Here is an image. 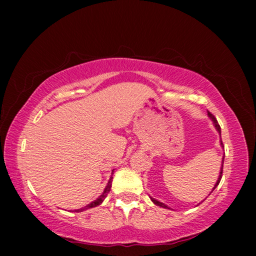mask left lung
<instances>
[{
    "instance_id": "obj_1",
    "label": "left lung",
    "mask_w": 256,
    "mask_h": 256,
    "mask_svg": "<svg viewBox=\"0 0 256 256\" xmlns=\"http://www.w3.org/2000/svg\"><path fill=\"white\" fill-rule=\"evenodd\" d=\"M208 116H209L210 118V120H212V123H214V126L216 128V131H218V133H219V136H220V146H222V148H224V144H222V128H220V126H219V124H218V122H216V120L214 118V116L211 114L210 112H208ZM224 156H222V168H220V172H219V177H218V180H216V184H214V188L211 190V192L210 193H212L214 190V188H216V186L219 185V183H220V180H222V167H224ZM210 196V194H209ZM150 198H151V201H152L156 206H162V208H164V209H170V206H166L164 204V203H162V202H160V201H158V200H156V198H151L150 196ZM198 204H200V203H198Z\"/></svg>"
}]
</instances>
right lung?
<instances>
[{
  "instance_id": "add662e5",
  "label": "right lung",
  "mask_w": 256,
  "mask_h": 256,
  "mask_svg": "<svg viewBox=\"0 0 256 256\" xmlns=\"http://www.w3.org/2000/svg\"><path fill=\"white\" fill-rule=\"evenodd\" d=\"M112 174H114V170H112V176H110V180H108V183H107V185H106V188H105V190H104V192L102 193V196H98V198H96V200L92 201V203H89V204H86V206H84V208H80V209L73 210V212H82V211H84V210L92 209V208H94V206H99V204H102V203L104 202V200H105V198H106L107 194L110 193V188H112Z\"/></svg>"
}]
</instances>
